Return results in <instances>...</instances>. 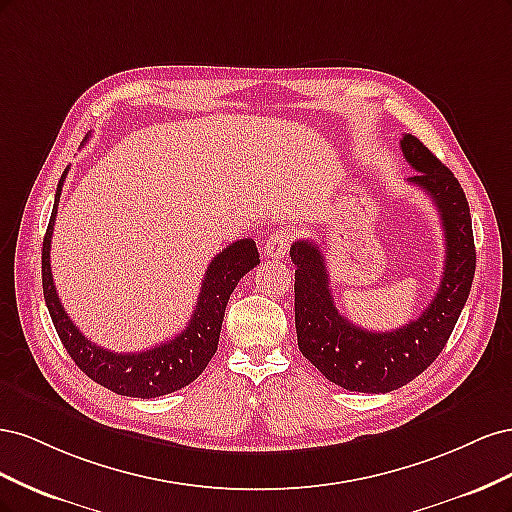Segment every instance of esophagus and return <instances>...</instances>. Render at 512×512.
Returning a JSON list of instances; mask_svg holds the SVG:
<instances>
[{
    "label": "esophagus",
    "instance_id": "esophagus-1",
    "mask_svg": "<svg viewBox=\"0 0 512 512\" xmlns=\"http://www.w3.org/2000/svg\"><path fill=\"white\" fill-rule=\"evenodd\" d=\"M290 243H292V232L282 228V230H273L271 235L267 237L265 245H262V254H265L267 258H284L290 250Z\"/></svg>",
    "mask_w": 512,
    "mask_h": 512
}]
</instances>
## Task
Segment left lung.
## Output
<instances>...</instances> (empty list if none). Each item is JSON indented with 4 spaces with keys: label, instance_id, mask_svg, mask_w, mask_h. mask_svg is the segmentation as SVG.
<instances>
[{
    "label": "left lung",
    "instance_id": "1",
    "mask_svg": "<svg viewBox=\"0 0 512 512\" xmlns=\"http://www.w3.org/2000/svg\"><path fill=\"white\" fill-rule=\"evenodd\" d=\"M401 151L421 188L438 209L444 228L446 260L436 297L416 320L395 331H367L337 312L329 286L327 260L312 239L294 241V324L299 350L320 374L359 393H389L408 384L436 361L451 337L474 280L476 250L468 198L455 175L412 134Z\"/></svg>",
    "mask_w": 512,
    "mask_h": 512
}]
</instances>
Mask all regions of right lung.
Wrapping results in <instances>:
<instances>
[{
	"instance_id": "obj_1",
	"label": "right lung",
	"mask_w": 512,
	"mask_h": 512,
	"mask_svg": "<svg viewBox=\"0 0 512 512\" xmlns=\"http://www.w3.org/2000/svg\"><path fill=\"white\" fill-rule=\"evenodd\" d=\"M66 173L68 168L59 179L51 222L42 241L44 301L46 307H49V314L61 344H64V348L72 356V361L79 365L83 374H87L91 380L102 384L104 389L117 395L151 399L183 389V386H188L203 374L205 367L209 365L211 356L218 350L222 320L230 294L239 284L241 277L247 271H252L260 262L254 239H239L235 243H230L211 260L203 286H200L198 292L194 314L188 322V327H185L177 337L168 339V342L160 346H153L151 350L145 352H111L102 346H96L94 342H89V339L76 329V324L64 312V305H61L53 284L51 237Z\"/></svg>"
}]
</instances>
